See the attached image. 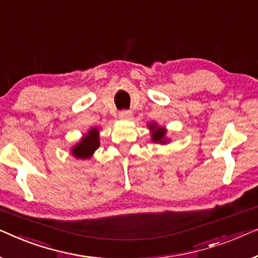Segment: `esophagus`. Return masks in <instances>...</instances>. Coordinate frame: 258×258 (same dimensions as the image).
<instances>
[{
	"instance_id": "esophagus-1",
	"label": "esophagus",
	"mask_w": 258,
	"mask_h": 258,
	"mask_svg": "<svg viewBox=\"0 0 258 258\" xmlns=\"http://www.w3.org/2000/svg\"><path fill=\"white\" fill-rule=\"evenodd\" d=\"M131 117H132V112L128 110H122L119 112V118L122 119V120H128Z\"/></svg>"
}]
</instances>
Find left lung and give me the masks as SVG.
I'll return each instance as SVG.
<instances>
[{
	"label": "left lung",
	"instance_id": "1",
	"mask_svg": "<svg viewBox=\"0 0 258 258\" xmlns=\"http://www.w3.org/2000/svg\"><path fill=\"white\" fill-rule=\"evenodd\" d=\"M150 128L153 130V132H152V140L157 141V143H162V144L166 143V141H164V138L166 134V131L164 128L158 127L155 124L150 125Z\"/></svg>",
	"mask_w": 258,
	"mask_h": 258
}]
</instances>
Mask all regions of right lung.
<instances>
[{
  "mask_svg": "<svg viewBox=\"0 0 258 258\" xmlns=\"http://www.w3.org/2000/svg\"><path fill=\"white\" fill-rule=\"evenodd\" d=\"M99 147V137H98L97 128L90 130L88 136L83 138L79 144L72 148V154L76 158L88 159L93 154V152Z\"/></svg>",
  "mask_w": 258,
  "mask_h": 258,
  "instance_id": "right-lung-1",
  "label": "right lung"
}]
</instances>
